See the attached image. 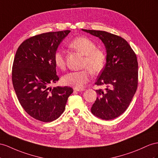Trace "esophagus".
Segmentation results:
<instances>
[{"label":"esophagus","mask_w":158,"mask_h":158,"mask_svg":"<svg viewBox=\"0 0 158 158\" xmlns=\"http://www.w3.org/2000/svg\"><path fill=\"white\" fill-rule=\"evenodd\" d=\"M74 91H85V89H83V88H82V89L74 88Z\"/></svg>","instance_id":"esophagus-1"}]
</instances>
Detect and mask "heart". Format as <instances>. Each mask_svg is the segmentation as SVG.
I'll return each instance as SVG.
<instances>
[{"label": "heart", "instance_id": "b5f03b06", "mask_svg": "<svg viewBox=\"0 0 158 158\" xmlns=\"http://www.w3.org/2000/svg\"><path fill=\"white\" fill-rule=\"evenodd\" d=\"M69 47L85 56L82 67L85 69L69 73L63 77L62 81L67 86L81 89L89 80L91 73L96 75L103 71L106 63V55L102 50L97 48L96 44L92 40L85 37H76L69 44ZM53 59L56 67L64 69L66 62L62 50L55 52Z\"/></svg>", "mask_w": 158, "mask_h": 158}]
</instances>
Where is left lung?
I'll return each mask as SVG.
<instances>
[{
    "label": "left lung",
    "mask_w": 158,
    "mask_h": 158,
    "mask_svg": "<svg viewBox=\"0 0 158 158\" xmlns=\"http://www.w3.org/2000/svg\"><path fill=\"white\" fill-rule=\"evenodd\" d=\"M99 37L107 51L106 67L97 80L98 95L91 113L102 119L118 118L127 110L138 84V63L135 52L122 37L106 31L82 29Z\"/></svg>",
    "instance_id": "1"
}]
</instances>
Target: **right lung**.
<instances>
[{
  "label": "right lung",
  "mask_w": 158,
  "mask_h": 158,
  "mask_svg": "<svg viewBox=\"0 0 158 158\" xmlns=\"http://www.w3.org/2000/svg\"><path fill=\"white\" fill-rule=\"evenodd\" d=\"M70 32L65 30L33 36L24 40L15 54L12 81L19 102L28 114L43 122L59 118L73 92L67 86L49 87L59 79L54 54Z\"/></svg>",
  "instance_id": "add662e5"
}]
</instances>
